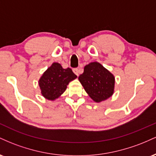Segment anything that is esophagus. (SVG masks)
I'll use <instances>...</instances> for the list:
<instances>
[{
  "label": "esophagus",
  "mask_w": 156,
  "mask_h": 156,
  "mask_svg": "<svg viewBox=\"0 0 156 156\" xmlns=\"http://www.w3.org/2000/svg\"><path fill=\"white\" fill-rule=\"evenodd\" d=\"M73 73H74L77 76H78V75H79V73H80L79 69H78V68H75V69H73Z\"/></svg>",
  "instance_id": "1"
}]
</instances>
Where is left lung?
<instances>
[{
  "label": "left lung",
  "mask_w": 156,
  "mask_h": 156,
  "mask_svg": "<svg viewBox=\"0 0 156 156\" xmlns=\"http://www.w3.org/2000/svg\"><path fill=\"white\" fill-rule=\"evenodd\" d=\"M78 80L89 96L96 103L108 99L114 92V75L98 62L87 64Z\"/></svg>",
  "instance_id": "left-lung-1"
}]
</instances>
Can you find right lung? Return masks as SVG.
Here are the masks:
<instances>
[{
	"instance_id": "add662e5",
	"label": "right lung",
	"mask_w": 156,
	"mask_h": 156,
	"mask_svg": "<svg viewBox=\"0 0 156 156\" xmlns=\"http://www.w3.org/2000/svg\"><path fill=\"white\" fill-rule=\"evenodd\" d=\"M76 78L70 68L64 69L59 63L53 62L39 80L41 94L48 101H55L65 92L69 82Z\"/></svg>"
}]
</instances>
